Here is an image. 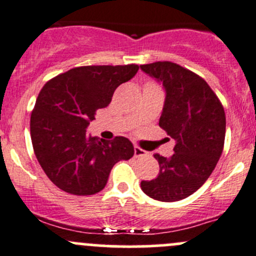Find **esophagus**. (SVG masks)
I'll use <instances>...</instances> for the list:
<instances>
[{"label":"esophagus","instance_id":"34e87169","mask_svg":"<svg viewBox=\"0 0 256 256\" xmlns=\"http://www.w3.org/2000/svg\"><path fill=\"white\" fill-rule=\"evenodd\" d=\"M134 155H135V158H140V156H146L148 155V152H146L145 150H142L141 148H138V146H134Z\"/></svg>","mask_w":256,"mask_h":256}]
</instances>
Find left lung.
Returning a JSON list of instances; mask_svg holds the SVG:
<instances>
[{
	"label": "left lung",
	"instance_id": "8db88e82",
	"mask_svg": "<svg viewBox=\"0 0 256 256\" xmlns=\"http://www.w3.org/2000/svg\"><path fill=\"white\" fill-rule=\"evenodd\" d=\"M140 68L165 88L158 126L176 140L172 156L154 155L160 171L154 180L141 181V190L158 202H178L202 188L222 156L224 108L204 78L178 64L158 61Z\"/></svg>",
	"mask_w": 256,
	"mask_h": 256
}]
</instances>
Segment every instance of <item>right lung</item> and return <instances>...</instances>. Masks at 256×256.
Wrapping results in <instances>:
<instances>
[{"label": "right lung", "instance_id": "add662e5", "mask_svg": "<svg viewBox=\"0 0 256 256\" xmlns=\"http://www.w3.org/2000/svg\"><path fill=\"white\" fill-rule=\"evenodd\" d=\"M138 66H80L51 78L37 96L30 131L37 161L47 178L72 195H94L105 188L111 168L134 156L128 138L102 140L86 132L96 111L111 102L121 84Z\"/></svg>", "mask_w": 256, "mask_h": 256}]
</instances>
